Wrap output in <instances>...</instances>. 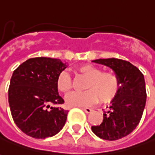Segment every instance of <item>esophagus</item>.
Listing matches in <instances>:
<instances>
[{
    "mask_svg": "<svg viewBox=\"0 0 155 155\" xmlns=\"http://www.w3.org/2000/svg\"><path fill=\"white\" fill-rule=\"evenodd\" d=\"M81 109L84 111H85L86 113H91L92 111V109H91V108L89 107H81Z\"/></svg>",
    "mask_w": 155,
    "mask_h": 155,
    "instance_id": "34e87169",
    "label": "esophagus"
}]
</instances>
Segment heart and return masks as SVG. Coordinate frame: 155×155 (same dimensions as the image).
Instances as JSON below:
<instances>
[{
	"instance_id": "1",
	"label": "heart",
	"mask_w": 155,
	"mask_h": 155,
	"mask_svg": "<svg viewBox=\"0 0 155 155\" xmlns=\"http://www.w3.org/2000/svg\"><path fill=\"white\" fill-rule=\"evenodd\" d=\"M78 71L88 78L85 91L73 92L66 97L70 107H86L95 103L99 98L102 103L110 102L119 91L120 82L117 75L111 71H103L92 64H83L78 67ZM57 88L60 92L67 94L72 89L70 75L63 71L57 78Z\"/></svg>"
}]
</instances>
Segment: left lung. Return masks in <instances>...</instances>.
Returning a JSON list of instances; mask_svg holds the SVG:
<instances>
[{
	"label": "left lung",
	"mask_w": 155,
	"mask_h": 155,
	"mask_svg": "<svg viewBox=\"0 0 155 155\" xmlns=\"http://www.w3.org/2000/svg\"><path fill=\"white\" fill-rule=\"evenodd\" d=\"M92 62L111 68L118 77L120 88L104 112L103 122L91 127V130L102 139L117 140L131 134L141 120L147 97L144 77L137 67L126 60L111 58Z\"/></svg>",
	"instance_id": "8db88e82"
}]
</instances>
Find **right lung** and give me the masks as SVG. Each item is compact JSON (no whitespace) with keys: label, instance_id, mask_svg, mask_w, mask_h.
Listing matches in <instances>:
<instances>
[{"label":"right lung","instance_id":"add662e5","mask_svg":"<svg viewBox=\"0 0 155 155\" xmlns=\"http://www.w3.org/2000/svg\"><path fill=\"white\" fill-rule=\"evenodd\" d=\"M67 67L58 59L37 57L26 60L14 70L8 90L14 123L35 138L54 136L64 126L68 111L60 105L57 78Z\"/></svg>","mask_w":155,"mask_h":155}]
</instances>
